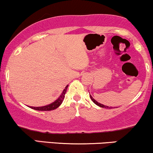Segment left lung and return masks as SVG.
<instances>
[{"instance_id": "8db88e82", "label": "left lung", "mask_w": 153, "mask_h": 153, "mask_svg": "<svg viewBox=\"0 0 153 153\" xmlns=\"http://www.w3.org/2000/svg\"><path fill=\"white\" fill-rule=\"evenodd\" d=\"M90 98L91 99V100H92V101H93L94 103L96 104V105H98L99 107H103V108H109V109H111V108H112V107H108V106H106V105H102V104H100V103H99V102L96 101V100H94V99L93 97H92L91 96V95H90Z\"/></svg>"}]
</instances>
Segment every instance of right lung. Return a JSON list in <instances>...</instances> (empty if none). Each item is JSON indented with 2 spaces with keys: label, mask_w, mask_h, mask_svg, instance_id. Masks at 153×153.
<instances>
[{
  "label": "right lung",
  "mask_w": 153,
  "mask_h": 153,
  "mask_svg": "<svg viewBox=\"0 0 153 153\" xmlns=\"http://www.w3.org/2000/svg\"><path fill=\"white\" fill-rule=\"evenodd\" d=\"M68 85L65 87V88L63 90L62 94L59 96V97L57 100H56L55 102H52V103L50 104V105H46V106H43V107H30L32 109H34V110H39V111H49V110H55V109L57 108L58 107H59L60 105L62 103L64 99H65V94H66L67 89H68Z\"/></svg>",
  "instance_id": "right-lung-1"
}]
</instances>
